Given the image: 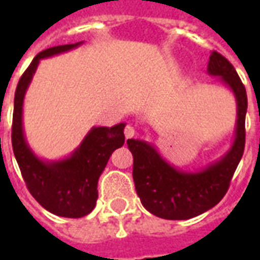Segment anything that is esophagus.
Returning a JSON list of instances; mask_svg holds the SVG:
<instances>
[{
  "mask_svg": "<svg viewBox=\"0 0 260 260\" xmlns=\"http://www.w3.org/2000/svg\"><path fill=\"white\" fill-rule=\"evenodd\" d=\"M124 134H125V138H126V139H131V138H134V136H135V134H136L135 126H134V125L128 124L126 126H125Z\"/></svg>",
  "mask_w": 260,
  "mask_h": 260,
  "instance_id": "34e87169",
  "label": "esophagus"
}]
</instances>
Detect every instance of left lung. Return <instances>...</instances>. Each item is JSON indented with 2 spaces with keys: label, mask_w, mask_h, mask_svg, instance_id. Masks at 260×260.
Wrapping results in <instances>:
<instances>
[{
  "label": "left lung",
  "mask_w": 260,
  "mask_h": 260,
  "mask_svg": "<svg viewBox=\"0 0 260 260\" xmlns=\"http://www.w3.org/2000/svg\"><path fill=\"white\" fill-rule=\"evenodd\" d=\"M207 74L221 78L237 102L235 138L230 150L217 161L198 171H184L167 163L152 143L128 139L134 156V182L143 207L157 217L188 220L217 205L229 189L245 147V115L248 108L245 86L234 67L221 54L213 51Z\"/></svg>",
  "instance_id": "1"
}]
</instances>
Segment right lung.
I'll return each instance as SVG.
<instances>
[{"label": "right lung", "instance_id": "add662e5", "mask_svg": "<svg viewBox=\"0 0 260 260\" xmlns=\"http://www.w3.org/2000/svg\"><path fill=\"white\" fill-rule=\"evenodd\" d=\"M82 43L57 46L37 54L19 79L12 118V149L27 189L46 210L69 218L83 217L96 206L97 182L110 156L124 145L125 124L93 126L71 156L48 161L37 157L27 145L22 114L26 90L40 59L69 51Z\"/></svg>", "mask_w": 260, "mask_h": 260}]
</instances>
